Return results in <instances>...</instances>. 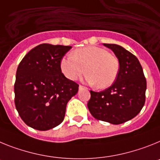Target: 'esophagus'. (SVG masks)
Wrapping results in <instances>:
<instances>
[{
  "label": "esophagus",
  "mask_w": 160,
  "mask_h": 160,
  "mask_svg": "<svg viewBox=\"0 0 160 160\" xmlns=\"http://www.w3.org/2000/svg\"><path fill=\"white\" fill-rule=\"evenodd\" d=\"M79 88H80V89H82V88H86V87H84V86L80 85L79 86Z\"/></svg>",
  "instance_id": "obj_1"
}]
</instances>
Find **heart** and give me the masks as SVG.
Here are the masks:
<instances>
[{"instance_id":"heart-1","label":"heart","mask_w":160,"mask_h":160,"mask_svg":"<svg viewBox=\"0 0 160 160\" xmlns=\"http://www.w3.org/2000/svg\"><path fill=\"white\" fill-rule=\"evenodd\" d=\"M119 60L116 55L104 48L86 47L76 49L71 56L60 60V69L67 78L76 80L85 72L86 81L106 88L114 83L118 75Z\"/></svg>"}]
</instances>
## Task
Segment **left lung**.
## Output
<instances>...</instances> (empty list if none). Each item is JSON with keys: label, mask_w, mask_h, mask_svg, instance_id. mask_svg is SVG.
Instances as JSON below:
<instances>
[{"label": "left lung", "mask_w": 160, "mask_h": 160, "mask_svg": "<svg viewBox=\"0 0 160 160\" xmlns=\"http://www.w3.org/2000/svg\"><path fill=\"white\" fill-rule=\"evenodd\" d=\"M104 45L110 48L118 59V75L109 88L101 92L90 91L88 108L97 120L122 124L134 118L142 109L147 80L135 55L117 44Z\"/></svg>", "instance_id": "1"}]
</instances>
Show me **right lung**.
Listing matches in <instances>:
<instances>
[{"instance_id":"right-lung-1","label":"right lung","mask_w":160,"mask_h":160,"mask_svg":"<svg viewBox=\"0 0 160 160\" xmlns=\"http://www.w3.org/2000/svg\"><path fill=\"white\" fill-rule=\"evenodd\" d=\"M71 46L43 43L33 48L19 63L14 84V103L27 126L48 130L64 119L67 104L79 84L67 79L60 60Z\"/></svg>"}]
</instances>
